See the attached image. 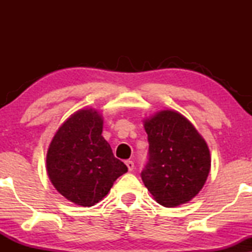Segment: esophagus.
Listing matches in <instances>:
<instances>
[{"mask_svg": "<svg viewBox=\"0 0 252 252\" xmlns=\"http://www.w3.org/2000/svg\"><path fill=\"white\" fill-rule=\"evenodd\" d=\"M127 168H128V171H133L134 170V161L133 160H126L125 161Z\"/></svg>", "mask_w": 252, "mask_h": 252, "instance_id": "1", "label": "esophagus"}]
</instances>
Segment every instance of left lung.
Returning <instances> with one entry per match:
<instances>
[{"label":"left lung","instance_id":"8db88e82","mask_svg":"<svg viewBox=\"0 0 252 252\" xmlns=\"http://www.w3.org/2000/svg\"><path fill=\"white\" fill-rule=\"evenodd\" d=\"M148 161L141 178L159 204L173 208L198 194L211 159L205 141L190 122L175 111H160L144 122Z\"/></svg>","mask_w":252,"mask_h":252}]
</instances>
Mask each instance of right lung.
<instances>
[{"label": "right lung", "instance_id": "obj_1", "mask_svg": "<svg viewBox=\"0 0 252 252\" xmlns=\"http://www.w3.org/2000/svg\"><path fill=\"white\" fill-rule=\"evenodd\" d=\"M103 120L93 110H80L60 127L47 154L51 184L68 201L93 206L108 194L127 166L113 156L102 136Z\"/></svg>", "mask_w": 252, "mask_h": 252}]
</instances>
